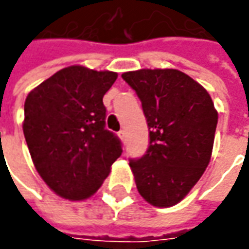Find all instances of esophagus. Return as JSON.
<instances>
[{
	"label": "esophagus",
	"mask_w": 249,
	"mask_h": 249,
	"mask_svg": "<svg viewBox=\"0 0 249 249\" xmlns=\"http://www.w3.org/2000/svg\"><path fill=\"white\" fill-rule=\"evenodd\" d=\"M119 137L122 140H126V131H124V130H120V131H119Z\"/></svg>",
	"instance_id": "esophagus-1"
}]
</instances>
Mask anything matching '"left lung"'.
<instances>
[{
  "instance_id": "8db88e82",
  "label": "left lung",
  "mask_w": 249,
  "mask_h": 249,
  "mask_svg": "<svg viewBox=\"0 0 249 249\" xmlns=\"http://www.w3.org/2000/svg\"><path fill=\"white\" fill-rule=\"evenodd\" d=\"M139 95L149 130L147 152L130 159L140 196L151 205H176L211 160L217 112L208 91L176 69L122 74Z\"/></svg>"
}]
</instances>
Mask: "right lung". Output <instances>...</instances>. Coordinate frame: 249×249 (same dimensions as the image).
<instances>
[{"instance_id": "1", "label": "right lung", "mask_w": 249, "mask_h": 249, "mask_svg": "<svg viewBox=\"0 0 249 249\" xmlns=\"http://www.w3.org/2000/svg\"><path fill=\"white\" fill-rule=\"evenodd\" d=\"M118 73L69 66L29 92L23 133L33 163L55 194L91 196L122 155V142L105 129L102 98Z\"/></svg>"}]
</instances>
